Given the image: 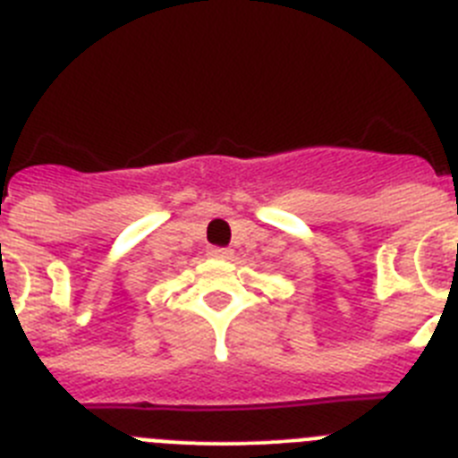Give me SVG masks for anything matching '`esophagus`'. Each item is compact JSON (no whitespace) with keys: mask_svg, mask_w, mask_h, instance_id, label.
Instances as JSON below:
<instances>
[{"mask_svg":"<svg viewBox=\"0 0 458 458\" xmlns=\"http://www.w3.org/2000/svg\"><path fill=\"white\" fill-rule=\"evenodd\" d=\"M208 254L213 259H222V261H226V259H232V250H226V248H210Z\"/></svg>","mask_w":458,"mask_h":458,"instance_id":"esophagus-1","label":"esophagus"}]
</instances>
